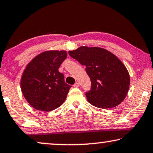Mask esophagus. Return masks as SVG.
<instances>
[{
  "instance_id": "esophagus-1",
  "label": "esophagus",
  "mask_w": 153,
  "mask_h": 153,
  "mask_svg": "<svg viewBox=\"0 0 153 153\" xmlns=\"http://www.w3.org/2000/svg\"><path fill=\"white\" fill-rule=\"evenodd\" d=\"M79 86H80V85H79L78 82H75L74 85H73V87H75V88H78V87H79Z\"/></svg>"
}]
</instances>
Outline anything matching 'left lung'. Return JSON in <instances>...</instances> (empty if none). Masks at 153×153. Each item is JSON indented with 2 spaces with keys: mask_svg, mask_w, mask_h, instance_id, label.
<instances>
[{
  "mask_svg": "<svg viewBox=\"0 0 153 153\" xmlns=\"http://www.w3.org/2000/svg\"><path fill=\"white\" fill-rule=\"evenodd\" d=\"M68 54L86 66L91 80V89L85 93L89 103L106 109L117 106L125 99L130 77L127 68L115 54L105 49L86 46L69 51Z\"/></svg>",
  "mask_w": 153,
  "mask_h": 153,
  "instance_id": "8db88e82",
  "label": "left lung"
}]
</instances>
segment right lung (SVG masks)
<instances>
[{
	"instance_id": "obj_1",
	"label": "right lung",
	"mask_w": 153,
	"mask_h": 153,
	"mask_svg": "<svg viewBox=\"0 0 153 153\" xmlns=\"http://www.w3.org/2000/svg\"><path fill=\"white\" fill-rule=\"evenodd\" d=\"M67 57L66 51H46L26 66L21 79V89L28 103L36 110L49 112L66 100L71 87L64 81L59 68Z\"/></svg>"
}]
</instances>
